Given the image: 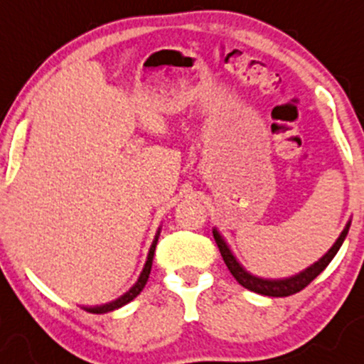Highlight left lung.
I'll return each mask as SVG.
<instances>
[{
	"label": "left lung",
	"instance_id": "1",
	"mask_svg": "<svg viewBox=\"0 0 364 364\" xmlns=\"http://www.w3.org/2000/svg\"><path fill=\"white\" fill-rule=\"evenodd\" d=\"M349 228H350V220L347 221L346 228H343L342 233L338 235V239L335 240L333 246L328 250V252L323 256V258H319L316 263H312L311 267H307V269L301 270V272L294 274L291 277H282V279H265V277H258V275H252L250 270L244 269V267L240 265L239 259L233 256L230 246L227 244L225 237L218 232L216 227L213 228V235H214V240H216L218 247H220V252L221 256H223L225 263H227L228 270H230V274L237 279V282H239L240 286H244V288L250 289V291L265 294V296L281 298V296H289V294L301 291L305 286L311 284L314 279H316L317 275L330 265V262L335 258V255L338 252L340 246H342L343 240H346L347 233H349Z\"/></svg>",
	"mask_w": 364,
	"mask_h": 364
}]
</instances>
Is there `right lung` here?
Segmentation results:
<instances>
[{
	"mask_svg": "<svg viewBox=\"0 0 364 364\" xmlns=\"http://www.w3.org/2000/svg\"><path fill=\"white\" fill-rule=\"evenodd\" d=\"M160 230H162V227H159V230H156V233H155V239H153V242H151V246H150V251H148V256H146V263H144L143 272H141L139 277H137L136 284H134L127 293H124V294H122V296H118L117 300L108 301V304H102V305H94V307H82L83 311L92 312V314H106V312L117 311V309L124 307V305H127L129 301H132L134 298L137 296V294L143 291V288H144V286H146L148 277H150V272H151L153 255H155V247H156V242H159Z\"/></svg>",
	"mask_w": 364,
	"mask_h": 364,
	"instance_id": "add662e5",
	"label": "right lung"
}]
</instances>
